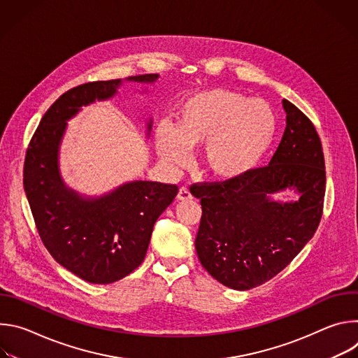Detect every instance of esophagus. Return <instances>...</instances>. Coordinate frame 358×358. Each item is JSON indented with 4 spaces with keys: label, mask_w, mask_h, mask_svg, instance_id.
<instances>
[{
    "label": "esophagus",
    "mask_w": 358,
    "mask_h": 358,
    "mask_svg": "<svg viewBox=\"0 0 358 358\" xmlns=\"http://www.w3.org/2000/svg\"><path fill=\"white\" fill-rule=\"evenodd\" d=\"M177 199H178V201H189V199H192V195H191V192H189V189H188V188L181 187V188H180V191H178Z\"/></svg>",
    "instance_id": "obj_1"
}]
</instances>
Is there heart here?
Returning <instances> with one entry per match:
<instances>
[{
	"instance_id": "b5f03b06",
	"label": "heart",
	"mask_w": 358,
	"mask_h": 358,
	"mask_svg": "<svg viewBox=\"0 0 358 358\" xmlns=\"http://www.w3.org/2000/svg\"><path fill=\"white\" fill-rule=\"evenodd\" d=\"M278 129L275 110L264 99H250L228 89H210L185 99L177 126L159 123L155 143L160 157L184 166L189 148L203 144L201 160L215 178L245 176L262 160Z\"/></svg>"
}]
</instances>
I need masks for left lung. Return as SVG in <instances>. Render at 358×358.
Masks as SVG:
<instances>
[{
	"mask_svg": "<svg viewBox=\"0 0 358 358\" xmlns=\"http://www.w3.org/2000/svg\"><path fill=\"white\" fill-rule=\"evenodd\" d=\"M286 129L268 166L221 182H201L195 238L198 259L213 278L235 290L257 287L282 272L315 235L326 192L320 137L301 110L283 99ZM293 187L299 201L278 203L269 193Z\"/></svg>",
	"mask_w": 358,
	"mask_h": 358,
	"instance_id": "obj_1",
	"label": "left lung"
}]
</instances>
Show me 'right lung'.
<instances>
[{
    "label": "right lung",
    "mask_w": 358,
    "mask_h": 358,
    "mask_svg": "<svg viewBox=\"0 0 358 358\" xmlns=\"http://www.w3.org/2000/svg\"><path fill=\"white\" fill-rule=\"evenodd\" d=\"M157 79V73L127 78ZM120 85V79L99 80L65 92L43 115L24 163V189L41 241L59 265L96 285L117 282L141 265L152 227L178 192L176 184L133 181L83 198L62 181L58 155L66 120L96 99L115 96Z\"/></svg>",
    "instance_id": "1"
}]
</instances>
